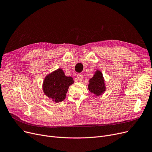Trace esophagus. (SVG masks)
<instances>
[{
  "mask_svg": "<svg viewBox=\"0 0 152 152\" xmlns=\"http://www.w3.org/2000/svg\"><path fill=\"white\" fill-rule=\"evenodd\" d=\"M77 78L79 80V81H82L83 79V75L82 74H78L77 75Z\"/></svg>",
  "mask_w": 152,
  "mask_h": 152,
  "instance_id": "esophagus-1",
  "label": "esophagus"
}]
</instances>
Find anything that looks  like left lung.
<instances>
[{"mask_svg": "<svg viewBox=\"0 0 152 152\" xmlns=\"http://www.w3.org/2000/svg\"><path fill=\"white\" fill-rule=\"evenodd\" d=\"M88 88L91 93L96 96L102 95L106 91L104 79L100 71L96 70L93 77L89 80Z\"/></svg>", "mask_w": 152, "mask_h": 152, "instance_id": "left-lung-1", "label": "left lung"}]
</instances>
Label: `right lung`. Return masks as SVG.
Here are the masks:
<instances>
[{
  "label": "right lung",
  "instance_id": "add662e5",
  "mask_svg": "<svg viewBox=\"0 0 152 152\" xmlns=\"http://www.w3.org/2000/svg\"><path fill=\"white\" fill-rule=\"evenodd\" d=\"M74 83L70 76H66L64 71L58 68L48 75L43 81L44 94L56 103L61 102L66 97L69 86Z\"/></svg>",
  "mask_w": 152,
  "mask_h": 152
}]
</instances>
